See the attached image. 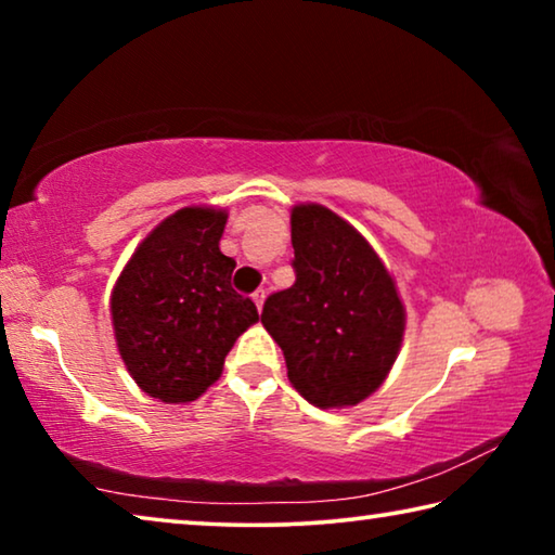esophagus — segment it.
Masks as SVG:
<instances>
[{
    "label": "esophagus",
    "instance_id": "esophagus-1",
    "mask_svg": "<svg viewBox=\"0 0 555 555\" xmlns=\"http://www.w3.org/2000/svg\"><path fill=\"white\" fill-rule=\"evenodd\" d=\"M264 298H267V291L264 288H259V291H255V294H251V300H255L259 311H261V306H264Z\"/></svg>",
    "mask_w": 555,
    "mask_h": 555
}]
</instances>
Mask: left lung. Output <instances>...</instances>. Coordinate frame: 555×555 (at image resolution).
Masks as SVG:
<instances>
[{
  "mask_svg": "<svg viewBox=\"0 0 555 555\" xmlns=\"http://www.w3.org/2000/svg\"><path fill=\"white\" fill-rule=\"evenodd\" d=\"M296 284L271 294L261 323L286 357L288 382L318 409L372 397L397 362L406 308L360 230L318 203L291 208Z\"/></svg>",
  "mask_w": 555,
  "mask_h": 555,
  "instance_id": "left-lung-1",
  "label": "left lung"
}]
</instances>
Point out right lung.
Listing matches in <instances>:
<instances>
[{"label":"right lung","mask_w":555,"mask_h":555,"mask_svg":"<svg viewBox=\"0 0 555 555\" xmlns=\"http://www.w3.org/2000/svg\"><path fill=\"white\" fill-rule=\"evenodd\" d=\"M228 210L188 205L139 242L109 296L112 331L131 379L164 403H188L220 379L237 337L259 321L232 288L220 251Z\"/></svg>","instance_id":"right-lung-1"}]
</instances>
